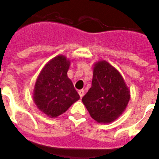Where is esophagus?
<instances>
[{
    "label": "esophagus",
    "instance_id": "esophagus-1",
    "mask_svg": "<svg viewBox=\"0 0 159 159\" xmlns=\"http://www.w3.org/2000/svg\"><path fill=\"white\" fill-rule=\"evenodd\" d=\"M79 94H80V98H83L84 95V93H85V91H84V90H80V91H78Z\"/></svg>",
    "mask_w": 159,
    "mask_h": 159
}]
</instances>
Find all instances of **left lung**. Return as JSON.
<instances>
[{
    "label": "left lung",
    "instance_id": "obj_1",
    "mask_svg": "<svg viewBox=\"0 0 159 159\" xmlns=\"http://www.w3.org/2000/svg\"><path fill=\"white\" fill-rule=\"evenodd\" d=\"M130 91L118 70L105 60L94 64L91 87L82 102L91 116L100 124L114 121L124 113Z\"/></svg>",
    "mask_w": 159,
    "mask_h": 159
}]
</instances>
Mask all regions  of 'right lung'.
I'll return each instance as SVG.
<instances>
[{"label":"right lung","mask_w":159,"mask_h":159,"mask_svg":"<svg viewBox=\"0 0 159 159\" xmlns=\"http://www.w3.org/2000/svg\"><path fill=\"white\" fill-rule=\"evenodd\" d=\"M71 61L58 55L46 64L36 80L33 99L40 111L55 118L80 99L72 80L68 77Z\"/></svg>","instance_id":"obj_1"}]
</instances>
